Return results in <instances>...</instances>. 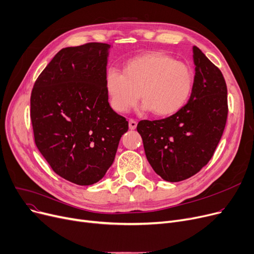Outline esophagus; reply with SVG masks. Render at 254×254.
<instances>
[{
    "mask_svg": "<svg viewBox=\"0 0 254 254\" xmlns=\"http://www.w3.org/2000/svg\"><path fill=\"white\" fill-rule=\"evenodd\" d=\"M137 126V123L135 122L134 120H129V129L130 130H134Z\"/></svg>",
    "mask_w": 254,
    "mask_h": 254,
    "instance_id": "1",
    "label": "esophagus"
}]
</instances>
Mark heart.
Here are the masks:
<instances>
[{
    "label": "heart",
    "mask_w": 254,
    "mask_h": 254,
    "mask_svg": "<svg viewBox=\"0 0 254 254\" xmlns=\"http://www.w3.org/2000/svg\"><path fill=\"white\" fill-rule=\"evenodd\" d=\"M105 91L113 110L124 114L140 99L142 111L170 117L187 104L194 86L193 72L185 63L160 52H150L127 61L123 74L106 71Z\"/></svg>",
    "instance_id": "b5f03b06"
}]
</instances>
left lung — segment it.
I'll return each instance as SVG.
<instances>
[{
    "label": "left lung",
    "mask_w": 254,
    "mask_h": 254,
    "mask_svg": "<svg viewBox=\"0 0 254 254\" xmlns=\"http://www.w3.org/2000/svg\"><path fill=\"white\" fill-rule=\"evenodd\" d=\"M194 86L187 104L177 114L143 120L137 131L152 168L167 182L198 173L218 146L227 118V88L221 71L193 46Z\"/></svg>",
    "instance_id": "8db88e82"
}]
</instances>
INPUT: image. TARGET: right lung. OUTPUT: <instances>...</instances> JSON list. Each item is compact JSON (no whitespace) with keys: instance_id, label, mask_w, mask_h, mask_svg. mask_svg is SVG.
<instances>
[{"instance_id":"right-lung-1","label":"right lung","mask_w":254,"mask_h":254,"mask_svg":"<svg viewBox=\"0 0 254 254\" xmlns=\"http://www.w3.org/2000/svg\"><path fill=\"white\" fill-rule=\"evenodd\" d=\"M110 48L97 42L63 48L31 94L36 146L57 175L81 186L104 177L128 130L105 91Z\"/></svg>"}]
</instances>
